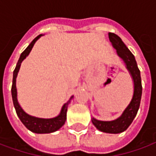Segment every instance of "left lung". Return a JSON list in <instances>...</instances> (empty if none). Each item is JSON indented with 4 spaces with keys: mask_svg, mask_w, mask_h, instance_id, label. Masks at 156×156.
<instances>
[{
    "mask_svg": "<svg viewBox=\"0 0 156 156\" xmlns=\"http://www.w3.org/2000/svg\"><path fill=\"white\" fill-rule=\"evenodd\" d=\"M109 40L112 42L113 47L116 50L118 55L126 63L127 68L131 73L134 83V93L129 105L119 118L112 122H102L93 118L92 122L100 131L109 133H119L125 131L130 126L137 115L142 96V83L140 71L138 67L134 55L132 54V52L122 42V39L116 34L109 33Z\"/></svg>",
    "mask_w": 156,
    "mask_h": 156,
    "instance_id": "1",
    "label": "left lung"
}]
</instances>
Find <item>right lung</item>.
Instances as JSON below:
<instances>
[{
    "label": "right lung",
    "instance_id": "obj_1",
    "mask_svg": "<svg viewBox=\"0 0 156 156\" xmlns=\"http://www.w3.org/2000/svg\"><path fill=\"white\" fill-rule=\"evenodd\" d=\"M40 36H41V34L38 35L34 40H33L32 42L29 44V46L22 52L21 55H20V57L18 59L17 66H16L13 71V78H12V101H13L14 107H15V110H16V112H17V116L19 117V119L21 120V122L23 123L25 127H27L29 130L33 132V133H53V132L58 130L59 128H61L64 125L66 120H67V105L69 103V101L63 105L59 116H56L55 118H51V119H43V118H37V117H34V116H29L27 113H25L17 101L16 78H17L19 68H20V65H21L22 62L23 61V59H25L26 56L29 55L30 51L32 50L34 44L35 43V41Z\"/></svg>",
    "mask_w": 156,
    "mask_h": 156
}]
</instances>
